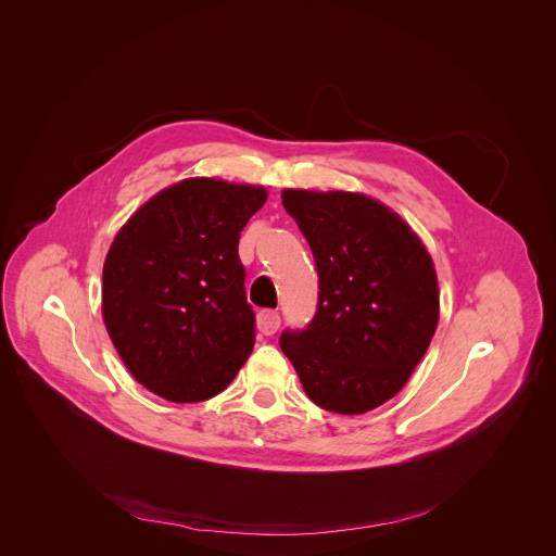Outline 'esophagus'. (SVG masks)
<instances>
[{"label":"esophagus","mask_w":556,"mask_h":556,"mask_svg":"<svg viewBox=\"0 0 556 556\" xmlns=\"http://www.w3.org/2000/svg\"><path fill=\"white\" fill-rule=\"evenodd\" d=\"M256 327L265 336H274L280 329V315L276 311H261L256 317Z\"/></svg>","instance_id":"34e87169"}]
</instances>
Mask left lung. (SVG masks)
Masks as SVG:
<instances>
[{
  "mask_svg": "<svg viewBox=\"0 0 556 556\" xmlns=\"http://www.w3.org/2000/svg\"><path fill=\"white\" fill-rule=\"evenodd\" d=\"M282 205L311 243L318 304L306 329L280 349L308 397L359 415L396 396L439 323L432 258L410 227L357 192L285 190Z\"/></svg>",
  "mask_w": 556,
  "mask_h": 556,
  "instance_id": "1",
  "label": "left lung"
}]
</instances>
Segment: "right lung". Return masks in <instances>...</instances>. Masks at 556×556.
<instances>
[{
	"label": "right lung",
	"mask_w": 556,
	"mask_h": 556,
	"mask_svg": "<svg viewBox=\"0 0 556 556\" xmlns=\"http://www.w3.org/2000/svg\"><path fill=\"white\" fill-rule=\"evenodd\" d=\"M265 201L261 186L190 177L160 190L113 239L102 318L150 392L170 402L214 397L252 353L238 243Z\"/></svg>",
	"instance_id": "right-lung-1"
}]
</instances>
